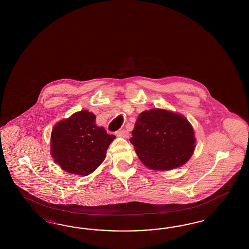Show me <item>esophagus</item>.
I'll return each instance as SVG.
<instances>
[{
    "mask_svg": "<svg viewBox=\"0 0 249 249\" xmlns=\"http://www.w3.org/2000/svg\"><path fill=\"white\" fill-rule=\"evenodd\" d=\"M117 135L121 137V138L127 139V138H128V136H129V133H128V130H126V129H121V130H119L117 132Z\"/></svg>",
    "mask_w": 249,
    "mask_h": 249,
    "instance_id": "esophagus-1",
    "label": "esophagus"
}]
</instances>
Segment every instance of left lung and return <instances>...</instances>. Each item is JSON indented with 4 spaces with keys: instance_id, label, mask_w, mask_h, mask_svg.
Returning <instances> with one entry per match:
<instances>
[{
    "instance_id": "8db88e82",
    "label": "left lung",
    "mask_w": 249,
    "mask_h": 249,
    "mask_svg": "<svg viewBox=\"0 0 249 249\" xmlns=\"http://www.w3.org/2000/svg\"><path fill=\"white\" fill-rule=\"evenodd\" d=\"M132 138L141 161L154 171H169L187 162L196 148L194 128L185 117L152 108L139 115Z\"/></svg>"
}]
</instances>
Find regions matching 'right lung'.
Wrapping results in <instances>:
<instances>
[{
    "mask_svg": "<svg viewBox=\"0 0 249 249\" xmlns=\"http://www.w3.org/2000/svg\"><path fill=\"white\" fill-rule=\"evenodd\" d=\"M115 138L96 125L94 114L81 110L53 126L51 155L65 172L87 176L103 162Z\"/></svg>",
    "mask_w": 249,
    "mask_h": 249,
    "instance_id": "add662e5",
    "label": "right lung"
}]
</instances>
